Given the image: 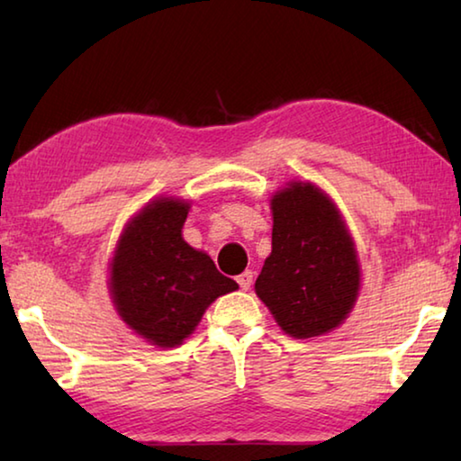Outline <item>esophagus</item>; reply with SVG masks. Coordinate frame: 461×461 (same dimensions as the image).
I'll return each instance as SVG.
<instances>
[{"label":"esophagus","instance_id":"1","mask_svg":"<svg viewBox=\"0 0 461 461\" xmlns=\"http://www.w3.org/2000/svg\"><path fill=\"white\" fill-rule=\"evenodd\" d=\"M252 280H254V272L252 270L241 272V275L238 276V285H240L241 291H248V288L252 286Z\"/></svg>","mask_w":461,"mask_h":461}]
</instances>
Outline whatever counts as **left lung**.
Segmentation results:
<instances>
[{
    "mask_svg": "<svg viewBox=\"0 0 461 461\" xmlns=\"http://www.w3.org/2000/svg\"><path fill=\"white\" fill-rule=\"evenodd\" d=\"M272 252L254 291L294 339L325 335L352 313L362 286L356 241L330 194L288 181L270 197Z\"/></svg>",
    "mask_w": 461,
    "mask_h": 461,
    "instance_id": "1",
    "label": "left lung"
}]
</instances>
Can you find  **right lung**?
Segmentation results:
<instances>
[{
  "label": "right lung",
  "mask_w": 461,
  "mask_h": 461,
  "mask_svg": "<svg viewBox=\"0 0 461 461\" xmlns=\"http://www.w3.org/2000/svg\"><path fill=\"white\" fill-rule=\"evenodd\" d=\"M189 209V201L165 194L146 203L123 225L109 260V296L120 319L162 349L181 346L217 296L238 288L212 256L185 241Z\"/></svg>",
  "instance_id": "1"
}]
</instances>
